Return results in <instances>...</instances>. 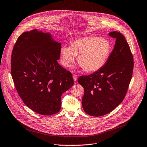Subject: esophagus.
Returning <instances> with one entry per match:
<instances>
[{
    "label": "esophagus",
    "instance_id": "1",
    "mask_svg": "<svg viewBox=\"0 0 147 147\" xmlns=\"http://www.w3.org/2000/svg\"><path fill=\"white\" fill-rule=\"evenodd\" d=\"M73 77L74 81H76L77 80V76L76 74H74L73 76Z\"/></svg>",
    "mask_w": 147,
    "mask_h": 147
}]
</instances>
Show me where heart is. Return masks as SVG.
<instances>
[{"instance_id": "b5f03b06", "label": "heart", "mask_w": 147, "mask_h": 147, "mask_svg": "<svg viewBox=\"0 0 147 147\" xmlns=\"http://www.w3.org/2000/svg\"><path fill=\"white\" fill-rule=\"evenodd\" d=\"M112 45L106 38L97 36H83L73 40L70 47L63 46L60 49V62L68 67L74 61L76 56L79 66L87 73H94L107 62Z\"/></svg>"}]
</instances>
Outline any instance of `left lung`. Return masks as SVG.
<instances>
[{
  "mask_svg": "<svg viewBox=\"0 0 147 147\" xmlns=\"http://www.w3.org/2000/svg\"><path fill=\"white\" fill-rule=\"evenodd\" d=\"M109 35L116 42L106 64L98 71L78 78L84 90L83 109L92 116H103L114 110L125 97L132 77L133 56L127 42L119 32Z\"/></svg>",
  "mask_w": 147,
  "mask_h": 147,
  "instance_id": "1",
  "label": "left lung"
}]
</instances>
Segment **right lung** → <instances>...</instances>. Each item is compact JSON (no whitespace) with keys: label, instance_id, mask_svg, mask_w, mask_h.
Here are the masks:
<instances>
[{"label":"right lung","instance_id":"add662e5","mask_svg":"<svg viewBox=\"0 0 147 147\" xmlns=\"http://www.w3.org/2000/svg\"><path fill=\"white\" fill-rule=\"evenodd\" d=\"M61 44L49 33L32 30L18 36L11 57V73L23 102L37 113L59 112L63 93L74 84L71 73L57 60Z\"/></svg>","mask_w":147,"mask_h":147}]
</instances>
